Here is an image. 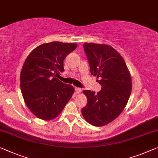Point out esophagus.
Returning a JSON list of instances; mask_svg holds the SVG:
<instances>
[{
	"label": "esophagus",
	"mask_w": 158,
	"mask_h": 158,
	"mask_svg": "<svg viewBox=\"0 0 158 158\" xmlns=\"http://www.w3.org/2000/svg\"><path fill=\"white\" fill-rule=\"evenodd\" d=\"M75 91H76L77 94H80L82 91V89L78 88V87H75Z\"/></svg>",
	"instance_id": "34e87169"
}]
</instances>
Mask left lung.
I'll use <instances>...</instances> for the list:
<instances>
[{"mask_svg": "<svg viewBox=\"0 0 158 158\" xmlns=\"http://www.w3.org/2000/svg\"><path fill=\"white\" fill-rule=\"evenodd\" d=\"M91 74L102 85L99 92L84 90L87 104L81 109L84 119L94 126H103L121 114L132 90L130 72L122 56L106 44L84 43Z\"/></svg>", "mask_w": 158, "mask_h": 158, "instance_id": "1", "label": "left lung"}]
</instances>
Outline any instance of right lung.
<instances>
[{
	"mask_svg": "<svg viewBox=\"0 0 158 158\" xmlns=\"http://www.w3.org/2000/svg\"><path fill=\"white\" fill-rule=\"evenodd\" d=\"M77 44L52 42L29 54L20 72V89L25 104L35 116L50 121L61 114L74 93L72 85L56 78L64 72V59Z\"/></svg>",
	"mask_w": 158,
	"mask_h": 158,
	"instance_id": "1",
	"label": "right lung"
}]
</instances>
